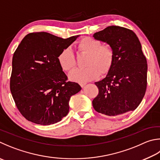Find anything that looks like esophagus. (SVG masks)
Segmentation results:
<instances>
[{"mask_svg": "<svg viewBox=\"0 0 160 160\" xmlns=\"http://www.w3.org/2000/svg\"><path fill=\"white\" fill-rule=\"evenodd\" d=\"M87 82H79V85L82 87V88H83V87H85V85H86Z\"/></svg>", "mask_w": 160, "mask_h": 160, "instance_id": "34e87169", "label": "esophagus"}]
</instances>
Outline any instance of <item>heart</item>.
<instances>
[{"label":"heart","instance_id":"obj_1","mask_svg":"<svg viewBox=\"0 0 160 160\" xmlns=\"http://www.w3.org/2000/svg\"><path fill=\"white\" fill-rule=\"evenodd\" d=\"M78 49L82 54L88 55L85 68H76L72 71L69 78L72 81L85 82L95 79L101 74H106L111 68L113 62V52L108 45H101L99 40L89 37L84 38L78 43ZM58 63L63 71L69 72L76 65L73 52L66 48L57 57Z\"/></svg>","mask_w":160,"mask_h":160}]
</instances>
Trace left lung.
Masks as SVG:
<instances>
[{
  "label": "left lung",
  "mask_w": 160,
  "mask_h": 160,
  "mask_svg": "<svg viewBox=\"0 0 160 160\" xmlns=\"http://www.w3.org/2000/svg\"><path fill=\"white\" fill-rule=\"evenodd\" d=\"M93 37L108 44L113 52L112 64L106 78L95 82L98 94L92 101L93 107L108 116L133 111L147 88V61L137 36L128 28L110 26Z\"/></svg>",
  "instance_id": "8db88e82"
}]
</instances>
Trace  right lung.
Listing matches in <instances>:
<instances>
[{
    "mask_svg": "<svg viewBox=\"0 0 160 160\" xmlns=\"http://www.w3.org/2000/svg\"><path fill=\"white\" fill-rule=\"evenodd\" d=\"M80 36L63 39L46 32L27 35L12 57L10 91L16 106L32 122L50 125L69 111L71 96L81 90L58 63V55Z\"/></svg>",
    "mask_w": 160,
    "mask_h": 160,
    "instance_id": "1",
    "label": "right lung"
}]
</instances>
